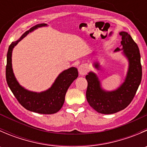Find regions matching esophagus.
I'll list each match as a JSON object with an SVG mask.
<instances>
[{
  "label": "esophagus",
  "mask_w": 147,
  "mask_h": 147,
  "mask_svg": "<svg viewBox=\"0 0 147 147\" xmlns=\"http://www.w3.org/2000/svg\"><path fill=\"white\" fill-rule=\"evenodd\" d=\"M87 67L84 65H80L79 67H78V71H79V74L80 75H84L87 73Z\"/></svg>",
  "instance_id": "obj_1"
}]
</instances>
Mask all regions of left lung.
<instances>
[{
	"label": "left lung",
	"instance_id": "1",
	"mask_svg": "<svg viewBox=\"0 0 147 147\" xmlns=\"http://www.w3.org/2000/svg\"><path fill=\"white\" fill-rule=\"evenodd\" d=\"M119 35L121 36V48L117 47L115 52L122 50V54L129 63L124 82L116 90L107 91L102 88L100 80L94 72H90L85 77L87 81L86 97L89 105L97 112L105 115L116 113L125 109L132 101L142 80V69L139 47L127 32L121 31ZM93 65L96 69H100L98 62L94 63Z\"/></svg>",
	"mask_w": 147,
	"mask_h": 147
}]
</instances>
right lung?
<instances>
[{"mask_svg": "<svg viewBox=\"0 0 147 147\" xmlns=\"http://www.w3.org/2000/svg\"><path fill=\"white\" fill-rule=\"evenodd\" d=\"M47 26L45 23H41L33 26L29 30L24 32L18 40L10 44L7 53L5 76L8 87L23 107L36 113L51 115L58 112L63 107L68 88L78 77V69L72 67L63 71L48 90L41 92H35L26 90L19 84L15 77L12 67V52L15 46L29 32H32L38 28Z\"/></svg>", "mask_w": 147, "mask_h": 147, "instance_id": "add662e5", "label": "right lung"}]
</instances>
